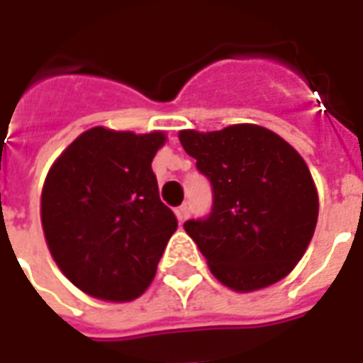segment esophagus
I'll use <instances>...</instances> for the list:
<instances>
[{"label": "esophagus", "instance_id": "obj_1", "mask_svg": "<svg viewBox=\"0 0 363 363\" xmlns=\"http://www.w3.org/2000/svg\"><path fill=\"white\" fill-rule=\"evenodd\" d=\"M177 213H179L181 221H184L186 218H190V213H192V204H190V202H184V204L177 210Z\"/></svg>", "mask_w": 363, "mask_h": 363}]
</instances>
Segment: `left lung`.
<instances>
[{
  "label": "left lung",
  "instance_id": "left-lung-1",
  "mask_svg": "<svg viewBox=\"0 0 363 363\" xmlns=\"http://www.w3.org/2000/svg\"><path fill=\"white\" fill-rule=\"evenodd\" d=\"M182 147L212 184V212L184 229L218 280L255 291L288 276L317 225L319 198L301 155L255 124L182 130Z\"/></svg>",
  "mask_w": 363,
  "mask_h": 363
}]
</instances>
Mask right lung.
<instances>
[{
  "instance_id": "add662e5",
  "label": "right lung",
  "mask_w": 363,
  "mask_h": 363,
  "mask_svg": "<svg viewBox=\"0 0 363 363\" xmlns=\"http://www.w3.org/2000/svg\"><path fill=\"white\" fill-rule=\"evenodd\" d=\"M163 143V132L91 128L69 143L44 181L40 220L52 259L96 299L142 296L177 231L151 171Z\"/></svg>"
}]
</instances>
